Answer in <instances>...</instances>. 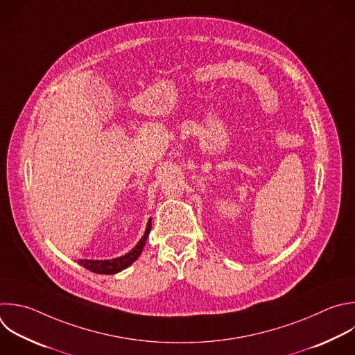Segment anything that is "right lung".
Listing matches in <instances>:
<instances>
[{
  "mask_svg": "<svg viewBox=\"0 0 355 355\" xmlns=\"http://www.w3.org/2000/svg\"><path fill=\"white\" fill-rule=\"evenodd\" d=\"M150 227H152V218H149L148 225H146V231L144 234V237L141 239V241L135 245V248L125 254L124 257L120 258H114V259H107V261H92V259H79L78 263L80 266H83L85 269L97 273V275H115L118 272H121L124 269H127L130 265H132L139 255L142 254V250L145 247V243L149 237L150 232Z\"/></svg>",
  "mask_w": 355,
  "mask_h": 355,
  "instance_id": "add662e5",
  "label": "right lung"
}]
</instances>
